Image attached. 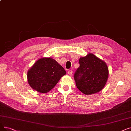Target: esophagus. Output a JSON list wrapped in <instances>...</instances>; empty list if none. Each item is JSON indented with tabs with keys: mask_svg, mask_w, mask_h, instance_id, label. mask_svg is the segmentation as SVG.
<instances>
[{
	"mask_svg": "<svg viewBox=\"0 0 131 131\" xmlns=\"http://www.w3.org/2000/svg\"><path fill=\"white\" fill-rule=\"evenodd\" d=\"M67 73H68V74H69V75H72V73H73V71L71 70H69V71H67Z\"/></svg>",
	"mask_w": 131,
	"mask_h": 131,
	"instance_id": "1",
	"label": "esophagus"
}]
</instances>
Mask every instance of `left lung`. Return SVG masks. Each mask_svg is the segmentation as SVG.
<instances>
[{"instance_id": "obj_1", "label": "left lung", "mask_w": 131, "mask_h": 131, "mask_svg": "<svg viewBox=\"0 0 131 131\" xmlns=\"http://www.w3.org/2000/svg\"><path fill=\"white\" fill-rule=\"evenodd\" d=\"M80 66L74 74L78 89L86 95L97 93L107 81L109 71L105 62L92 53L79 59Z\"/></svg>"}]
</instances>
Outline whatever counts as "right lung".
<instances>
[{
    "label": "right lung",
    "instance_id": "obj_1",
    "mask_svg": "<svg viewBox=\"0 0 131 131\" xmlns=\"http://www.w3.org/2000/svg\"><path fill=\"white\" fill-rule=\"evenodd\" d=\"M64 69L51 58L38 60L27 73L28 81L30 87L42 93L51 90L66 74Z\"/></svg>",
    "mask_w": 131,
    "mask_h": 131
}]
</instances>
